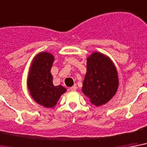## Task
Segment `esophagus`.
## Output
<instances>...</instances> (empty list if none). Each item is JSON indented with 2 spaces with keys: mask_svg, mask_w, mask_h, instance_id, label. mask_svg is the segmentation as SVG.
<instances>
[{
  "mask_svg": "<svg viewBox=\"0 0 147 147\" xmlns=\"http://www.w3.org/2000/svg\"><path fill=\"white\" fill-rule=\"evenodd\" d=\"M77 86H76V85H74V86L70 87V90H71V91H75V90H77Z\"/></svg>",
  "mask_w": 147,
  "mask_h": 147,
  "instance_id": "1",
  "label": "esophagus"
}]
</instances>
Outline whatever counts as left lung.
I'll return each instance as SVG.
<instances>
[{"mask_svg":"<svg viewBox=\"0 0 147 147\" xmlns=\"http://www.w3.org/2000/svg\"><path fill=\"white\" fill-rule=\"evenodd\" d=\"M119 86L116 66L108 56L94 51L86 58V73L82 92L96 107L104 105L114 96Z\"/></svg>","mask_w":147,"mask_h":147,"instance_id":"8db88e82","label":"left lung"}]
</instances>
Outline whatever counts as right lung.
I'll return each mask as SVG.
<instances>
[{
    "instance_id": "right-lung-1",
    "label": "right lung",
    "mask_w": 147,
    "mask_h": 147,
    "mask_svg": "<svg viewBox=\"0 0 147 147\" xmlns=\"http://www.w3.org/2000/svg\"><path fill=\"white\" fill-rule=\"evenodd\" d=\"M54 61L52 53L42 51L35 55L30 63L27 79V89L33 100L44 107L53 108L67 89L54 86L51 70Z\"/></svg>"
}]
</instances>
